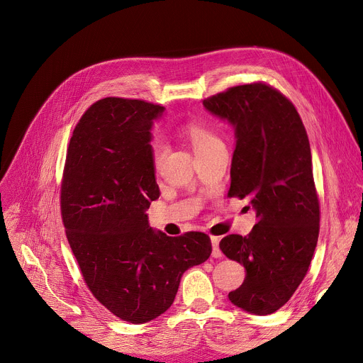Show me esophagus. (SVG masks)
Listing matches in <instances>:
<instances>
[{
	"label": "esophagus",
	"mask_w": 363,
	"mask_h": 363,
	"mask_svg": "<svg viewBox=\"0 0 363 363\" xmlns=\"http://www.w3.org/2000/svg\"><path fill=\"white\" fill-rule=\"evenodd\" d=\"M211 241H212V256L216 257V259H220V257H222V252H220V249H219V241H220V238H219V237H212Z\"/></svg>",
	"instance_id": "obj_1"
}]
</instances>
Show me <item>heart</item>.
I'll return each mask as SVG.
<instances>
[{
	"mask_svg": "<svg viewBox=\"0 0 363 363\" xmlns=\"http://www.w3.org/2000/svg\"><path fill=\"white\" fill-rule=\"evenodd\" d=\"M184 135L189 140V143L193 144L194 151H204L208 148H213L216 145H220V140L215 135V132L212 129H208L206 125L199 123V122H189L184 126ZM151 148V159L152 163L159 166L167 152V147L163 143L162 138L155 137L150 143Z\"/></svg>",
	"mask_w": 363,
	"mask_h": 363,
	"instance_id": "obj_1",
	"label": "heart"
}]
</instances>
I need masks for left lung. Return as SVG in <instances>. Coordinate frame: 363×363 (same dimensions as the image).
Masks as SVG:
<instances>
[{"mask_svg":"<svg viewBox=\"0 0 363 363\" xmlns=\"http://www.w3.org/2000/svg\"><path fill=\"white\" fill-rule=\"evenodd\" d=\"M203 106L234 128L228 196L250 197L259 219L249 235L231 234L219 244L245 269L244 282L228 298L249 313L269 315L291 298L318 242L319 201L308 133L296 107L264 84L230 88Z\"/></svg>","mask_w":363,"mask_h":363,"instance_id":"1","label":"left lung"}]
</instances>
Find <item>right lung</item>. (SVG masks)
Here are the masks:
<instances>
[{
  "instance_id": "obj_1",
  "label": "right lung",
  "mask_w": 363,
  "mask_h": 363,
  "mask_svg": "<svg viewBox=\"0 0 363 363\" xmlns=\"http://www.w3.org/2000/svg\"><path fill=\"white\" fill-rule=\"evenodd\" d=\"M164 107L107 97L92 104L70 138L62 216L88 289L113 315L144 323L175 300L182 274L206 262L203 233L167 237L145 213L160 196L151 128Z\"/></svg>"
}]
</instances>
